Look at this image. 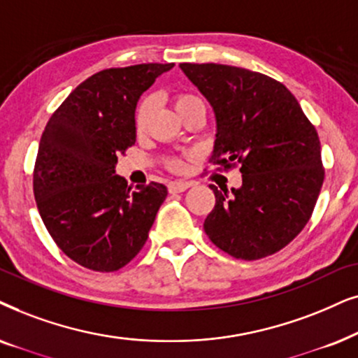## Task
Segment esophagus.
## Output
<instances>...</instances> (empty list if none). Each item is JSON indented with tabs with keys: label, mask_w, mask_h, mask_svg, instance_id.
<instances>
[{
	"label": "esophagus",
	"mask_w": 358,
	"mask_h": 358,
	"mask_svg": "<svg viewBox=\"0 0 358 358\" xmlns=\"http://www.w3.org/2000/svg\"><path fill=\"white\" fill-rule=\"evenodd\" d=\"M192 187V182H182V180H175V182L169 183V192L170 193H182L185 189Z\"/></svg>",
	"instance_id": "obj_1"
}]
</instances>
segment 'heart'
Segmentation results:
<instances>
[{
  "label": "heart",
  "instance_id": "1",
  "mask_svg": "<svg viewBox=\"0 0 358 358\" xmlns=\"http://www.w3.org/2000/svg\"><path fill=\"white\" fill-rule=\"evenodd\" d=\"M196 103H201V99L196 98L192 93H178V94H175V98H173V106L178 114H182L185 109L192 108L193 104H196ZM152 108H154V99H152L150 96L142 98L139 104H137V108L134 111V127L137 132L144 131L147 119H149L150 113H152ZM165 165H166V169L171 171H182L185 169V159L183 157H171V159L165 162Z\"/></svg>",
  "mask_w": 358,
  "mask_h": 358
}]
</instances>
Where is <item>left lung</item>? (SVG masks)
Instances as JSON below:
<instances>
[{
  "label": "left lung",
  "mask_w": 358,
  "mask_h": 358,
  "mask_svg": "<svg viewBox=\"0 0 358 358\" xmlns=\"http://www.w3.org/2000/svg\"><path fill=\"white\" fill-rule=\"evenodd\" d=\"M216 114L211 164L239 165L242 187L217 189L204 232L241 260L287 247L311 217L324 182L321 144L292 92L259 71L221 64H180Z\"/></svg>",
  "instance_id": "obj_1"
}]
</instances>
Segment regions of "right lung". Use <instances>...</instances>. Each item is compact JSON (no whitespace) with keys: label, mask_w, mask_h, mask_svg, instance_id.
Wrapping results in <instances>:
<instances>
[{"label":"right lung","mask_w":358,"mask_h":358,"mask_svg":"<svg viewBox=\"0 0 358 358\" xmlns=\"http://www.w3.org/2000/svg\"><path fill=\"white\" fill-rule=\"evenodd\" d=\"M173 64L106 69L80 83L42 132L32 175L37 209L59 249L93 271H116L144 247L166 187H127L117 155L136 144L141 94Z\"/></svg>","instance_id":"right-lung-1"}]
</instances>
